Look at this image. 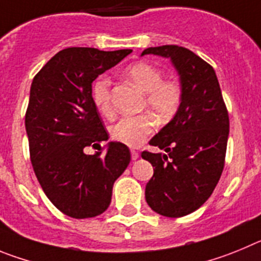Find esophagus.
<instances>
[{
	"instance_id": "obj_1",
	"label": "esophagus",
	"mask_w": 261,
	"mask_h": 261,
	"mask_svg": "<svg viewBox=\"0 0 261 261\" xmlns=\"http://www.w3.org/2000/svg\"><path fill=\"white\" fill-rule=\"evenodd\" d=\"M131 159H133L134 161H135V160H138L139 159V153H138L136 151H131Z\"/></svg>"
}]
</instances>
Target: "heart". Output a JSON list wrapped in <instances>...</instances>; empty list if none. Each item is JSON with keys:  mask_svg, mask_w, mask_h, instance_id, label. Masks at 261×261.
Segmentation results:
<instances>
[{"mask_svg": "<svg viewBox=\"0 0 261 261\" xmlns=\"http://www.w3.org/2000/svg\"><path fill=\"white\" fill-rule=\"evenodd\" d=\"M125 75L139 90L145 92L144 107L151 110L160 122H169L179 110L183 91L179 82L164 79L159 67L147 62H136L125 69ZM92 98L104 116H113L109 79L101 76L93 83ZM156 127V119L149 113L126 117L117 122L110 134L116 142L128 147H139Z\"/></svg>", "mask_w": 261, "mask_h": 261, "instance_id": "heart-1", "label": "heart"}]
</instances>
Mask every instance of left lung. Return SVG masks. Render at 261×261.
<instances>
[{
	"mask_svg": "<svg viewBox=\"0 0 261 261\" xmlns=\"http://www.w3.org/2000/svg\"><path fill=\"white\" fill-rule=\"evenodd\" d=\"M144 55L170 58L183 91L178 113L149 144L166 154L143 151L153 166L145 200L166 217H183L200 208L222 174L229 136V113L210 63L178 45L147 48Z\"/></svg>",
	"mask_w": 261,
	"mask_h": 261,
	"instance_id": "1",
	"label": "left lung"
}]
</instances>
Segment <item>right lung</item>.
Returning <instances> with one entry per match:
<instances>
[{
	"label": "right lung",
	"mask_w": 261,
	"mask_h": 261,
	"mask_svg": "<svg viewBox=\"0 0 261 261\" xmlns=\"http://www.w3.org/2000/svg\"><path fill=\"white\" fill-rule=\"evenodd\" d=\"M131 51L66 48L32 81L24 121L30 159L49 200L72 218L105 212L114 182L130 164V151L122 143H109L104 154H87L84 149L108 140L92 82Z\"/></svg>",
	"instance_id": "right-lung-1"
}]
</instances>
